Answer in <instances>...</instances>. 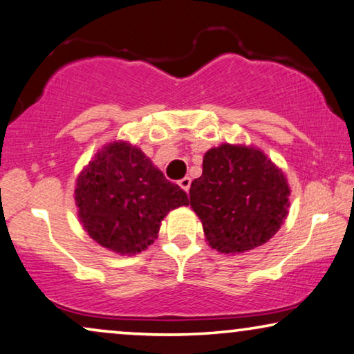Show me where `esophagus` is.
<instances>
[{
	"instance_id": "34e87169",
	"label": "esophagus",
	"mask_w": 354,
	"mask_h": 354,
	"mask_svg": "<svg viewBox=\"0 0 354 354\" xmlns=\"http://www.w3.org/2000/svg\"><path fill=\"white\" fill-rule=\"evenodd\" d=\"M178 185H180V187L183 191H189V187H191V178L189 176H186V178H183V180H180L178 181Z\"/></svg>"
}]
</instances>
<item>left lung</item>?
<instances>
[{
    "instance_id": "8db88e82",
    "label": "left lung",
    "mask_w": 354,
    "mask_h": 354,
    "mask_svg": "<svg viewBox=\"0 0 354 354\" xmlns=\"http://www.w3.org/2000/svg\"><path fill=\"white\" fill-rule=\"evenodd\" d=\"M290 185L261 149L221 144L205 152L189 189L205 241L221 254H243L275 236L290 209Z\"/></svg>"
}]
</instances>
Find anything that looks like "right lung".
<instances>
[{
    "label": "right lung",
    "instance_id": "right-lung-1",
    "mask_svg": "<svg viewBox=\"0 0 354 354\" xmlns=\"http://www.w3.org/2000/svg\"><path fill=\"white\" fill-rule=\"evenodd\" d=\"M77 216L97 244L134 256L158 238L169 210L187 205V196L169 183L138 145H103L75 180Z\"/></svg>",
    "mask_w": 354,
    "mask_h": 354
}]
</instances>
